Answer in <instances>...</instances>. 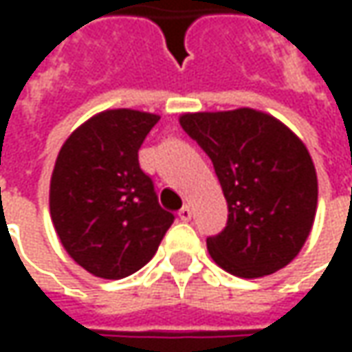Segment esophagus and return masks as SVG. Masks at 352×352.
<instances>
[{
	"label": "esophagus",
	"mask_w": 352,
	"mask_h": 352,
	"mask_svg": "<svg viewBox=\"0 0 352 352\" xmlns=\"http://www.w3.org/2000/svg\"><path fill=\"white\" fill-rule=\"evenodd\" d=\"M178 217H180L182 221H190V219H192V208H190V206H184L182 210L178 211Z\"/></svg>",
	"instance_id": "esophagus-1"
}]
</instances>
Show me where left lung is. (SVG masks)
Wrapping results in <instances>:
<instances>
[{"label": "left lung", "instance_id": "obj_1", "mask_svg": "<svg viewBox=\"0 0 352 352\" xmlns=\"http://www.w3.org/2000/svg\"><path fill=\"white\" fill-rule=\"evenodd\" d=\"M180 125L211 158L227 199V225L208 239L215 264L239 278L290 264L318 210V174L302 139L250 107L184 113Z\"/></svg>", "mask_w": 352, "mask_h": 352}]
</instances>
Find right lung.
Returning <instances> with one entry per match:
<instances>
[{"label":"right lung","mask_w":352,"mask_h":352,"mask_svg":"<svg viewBox=\"0 0 352 352\" xmlns=\"http://www.w3.org/2000/svg\"><path fill=\"white\" fill-rule=\"evenodd\" d=\"M160 117L107 109L62 144L50 178V217L62 247L89 274L131 276L148 263L174 221L139 166V148Z\"/></svg>","instance_id":"right-lung-1"}]
</instances>
